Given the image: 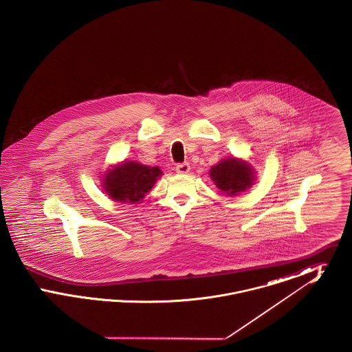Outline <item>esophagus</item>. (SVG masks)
<instances>
[{
  "instance_id": "esophagus-1",
  "label": "esophagus",
  "mask_w": 352,
  "mask_h": 352,
  "mask_svg": "<svg viewBox=\"0 0 352 352\" xmlns=\"http://www.w3.org/2000/svg\"><path fill=\"white\" fill-rule=\"evenodd\" d=\"M177 173H179V174H187L188 171H190V165L187 164V162H184V164H179V165H177Z\"/></svg>"
}]
</instances>
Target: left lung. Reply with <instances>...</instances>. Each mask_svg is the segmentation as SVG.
Returning a JSON list of instances; mask_svg holds the SVG:
<instances>
[{
	"mask_svg": "<svg viewBox=\"0 0 352 352\" xmlns=\"http://www.w3.org/2000/svg\"><path fill=\"white\" fill-rule=\"evenodd\" d=\"M210 177L223 194L234 197L251 188L256 181V171L250 162L227 157L210 168Z\"/></svg>",
	"mask_w": 352,
	"mask_h": 352,
	"instance_id": "8db88e82",
	"label": "left lung"
}]
</instances>
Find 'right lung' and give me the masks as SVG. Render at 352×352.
Instances as JSON below:
<instances>
[{"label":"right lung","instance_id":"add662e5","mask_svg":"<svg viewBox=\"0 0 352 352\" xmlns=\"http://www.w3.org/2000/svg\"><path fill=\"white\" fill-rule=\"evenodd\" d=\"M158 166H146L135 161H122L112 165L102 177L104 192L115 201L138 203L162 175Z\"/></svg>","mask_w":352,"mask_h":352}]
</instances>
